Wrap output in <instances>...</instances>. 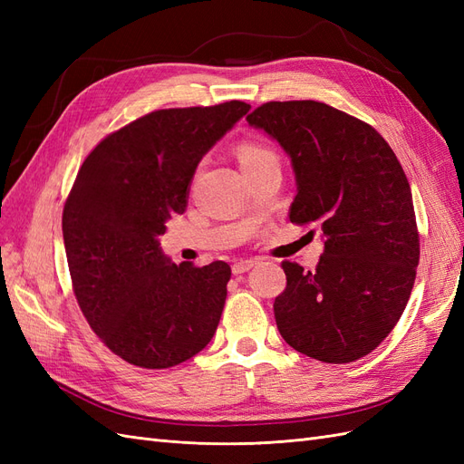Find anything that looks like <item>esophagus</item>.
Wrapping results in <instances>:
<instances>
[{
    "mask_svg": "<svg viewBox=\"0 0 464 464\" xmlns=\"http://www.w3.org/2000/svg\"><path fill=\"white\" fill-rule=\"evenodd\" d=\"M254 265H256V261H254V259H240V261H236V263L232 265V273H234V275L247 273Z\"/></svg>",
    "mask_w": 464,
    "mask_h": 464,
    "instance_id": "34e87169",
    "label": "esophagus"
}]
</instances>
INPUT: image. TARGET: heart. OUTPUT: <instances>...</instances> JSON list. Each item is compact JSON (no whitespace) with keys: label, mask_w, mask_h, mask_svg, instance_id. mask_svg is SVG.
Segmentation results:
<instances>
[{"label":"heart","mask_w":464,"mask_h":464,"mask_svg":"<svg viewBox=\"0 0 464 464\" xmlns=\"http://www.w3.org/2000/svg\"><path fill=\"white\" fill-rule=\"evenodd\" d=\"M276 159V154L263 143L257 141H244L237 147V160H240L242 170H247L251 166H257L263 160Z\"/></svg>","instance_id":"heart-1"}]
</instances>
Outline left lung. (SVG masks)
Listing matches in <instances>:
<instances>
[{"mask_svg": "<svg viewBox=\"0 0 464 464\" xmlns=\"http://www.w3.org/2000/svg\"><path fill=\"white\" fill-rule=\"evenodd\" d=\"M246 120L290 154L298 184L290 222H317L325 237L315 271L283 261L286 288L273 304L278 333L319 362L360 360L395 329L420 261L397 154L370 123L315 101L265 102Z\"/></svg>", "mask_w": 464, "mask_h": 464, "instance_id": "left-lung-1", "label": "left lung"}]
</instances>
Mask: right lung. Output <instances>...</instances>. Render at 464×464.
Masks as SVG:
<instances>
[{
  "instance_id": "right-lung-1",
  "label": "right lung",
  "mask_w": 464,
  "mask_h": 464,
  "mask_svg": "<svg viewBox=\"0 0 464 464\" xmlns=\"http://www.w3.org/2000/svg\"><path fill=\"white\" fill-rule=\"evenodd\" d=\"M249 108L154 110L106 135L79 168L62 217L73 292L98 339L133 366H178L218 327L230 265L170 263L159 236L186 210L205 152Z\"/></svg>"
}]
</instances>
